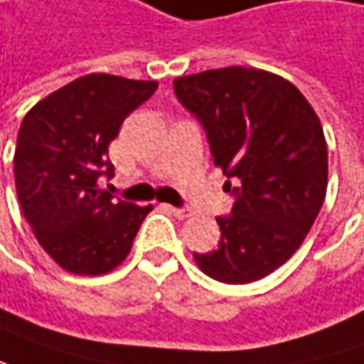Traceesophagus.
<instances>
[{"label": "esophagus", "mask_w": 364, "mask_h": 364, "mask_svg": "<svg viewBox=\"0 0 364 364\" xmlns=\"http://www.w3.org/2000/svg\"><path fill=\"white\" fill-rule=\"evenodd\" d=\"M168 210H171V214L173 216H177L179 220H185V218H189L191 214H189V210H183V208H173V205H166Z\"/></svg>", "instance_id": "esophagus-1"}]
</instances>
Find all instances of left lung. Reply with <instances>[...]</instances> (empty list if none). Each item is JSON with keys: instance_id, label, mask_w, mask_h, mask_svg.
I'll return each mask as SVG.
<instances>
[{"instance_id": "1", "label": "left lung", "mask_w": 364, "mask_h": 364, "mask_svg": "<svg viewBox=\"0 0 364 364\" xmlns=\"http://www.w3.org/2000/svg\"><path fill=\"white\" fill-rule=\"evenodd\" d=\"M181 105L202 121L214 164L237 183L230 216L216 218L218 249L193 253L205 276L226 284L259 280L305 241L328 189V144L301 90L255 68L181 75Z\"/></svg>"}]
</instances>
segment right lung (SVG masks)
<instances>
[{
  "mask_svg": "<svg viewBox=\"0 0 364 364\" xmlns=\"http://www.w3.org/2000/svg\"><path fill=\"white\" fill-rule=\"evenodd\" d=\"M159 82L88 74L38 100L18 132L14 177L36 241L77 276L107 274L127 257L152 205L117 200L100 187L113 177L109 144L123 119Z\"/></svg>",
  "mask_w": 364,
  "mask_h": 364,
  "instance_id": "obj_1",
  "label": "right lung"
}]
</instances>
